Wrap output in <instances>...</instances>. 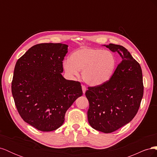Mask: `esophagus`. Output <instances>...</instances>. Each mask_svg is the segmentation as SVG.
Returning <instances> with one entry per match:
<instances>
[{
    "label": "esophagus",
    "instance_id": "1",
    "mask_svg": "<svg viewBox=\"0 0 157 157\" xmlns=\"http://www.w3.org/2000/svg\"><path fill=\"white\" fill-rule=\"evenodd\" d=\"M82 90L83 94H84L85 92H86V86H84V85H82Z\"/></svg>",
    "mask_w": 157,
    "mask_h": 157
}]
</instances>
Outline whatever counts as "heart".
Returning a JSON list of instances; mask_svg holds the SVG:
<instances>
[{"instance_id": "b5f03b06", "label": "heart", "mask_w": 157, "mask_h": 157, "mask_svg": "<svg viewBox=\"0 0 157 157\" xmlns=\"http://www.w3.org/2000/svg\"><path fill=\"white\" fill-rule=\"evenodd\" d=\"M63 66L71 77H77L78 71H82L84 81L96 86L111 78L116 68L117 59L110 51L85 47L73 52Z\"/></svg>"}]
</instances>
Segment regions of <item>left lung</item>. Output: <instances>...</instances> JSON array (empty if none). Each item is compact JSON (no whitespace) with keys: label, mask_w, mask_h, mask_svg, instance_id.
Returning <instances> with one entry per match:
<instances>
[{"label":"left lung","mask_w":157,"mask_h":157,"mask_svg":"<svg viewBox=\"0 0 157 157\" xmlns=\"http://www.w3.org/2000/svg\"><path fill=\"white\" fill-rule=\"evenodd\" d=\"M111 51L122 58L112 77L101 85L88 87V119L95 130L111 133L129 123L137 114L144 96L140 63L122 46L109 44Z\"/></svg>","instance_id":"left-lung-1"}]
</instances>
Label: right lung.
<instances>
[{
	"mask_svg": "<svg viewBox=\"0 0 157 157\" xmlns=\"http://www.w3.org/2000/svg\"><path fill=\"white\" fill-rule=\"evenodd\" d=\"M67 47L36 44L18 59L14 68L12 93L17 110L23 121L42 132L62 125L66 111L82 95L80 82L61 75Z\"/></svg>",
	"mask_w": 157,
	"mask_h": 157,
	"instance_id": "obj_1",
	"label": "right lung"
}]
</instances>
